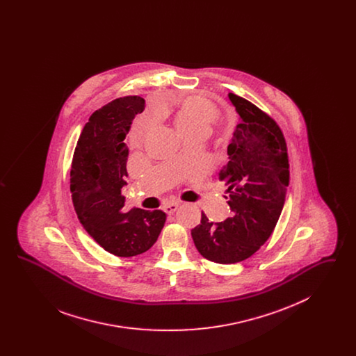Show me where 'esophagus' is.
I'll use <instances>...</instances> for the list:
<instances>
[{"mask_svg": "<svg viewBox=\"0 0 356 356\" xmlns=\"http://www.w3.org/2000/svg\"><path fill=\"white\" fill-rule=\"evenodd\" d=\"M179 205H180L179 203L164 204V205H163V209H164V212H165V213L172 215V213H173V212H175V211L179 208Z\"/></svg>", "mask_w": 356, "mask_h": 356, "instance_id": "obj_1", "label": "esophagus"}]
</instances>
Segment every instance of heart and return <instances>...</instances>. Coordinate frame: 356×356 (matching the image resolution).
<instances>
[{"instance_id": "heart-1", "label": "heart", "mask_w": 356, "mask_h": 356, "mask_svg": "<svg viewBox=\"0 0 356 356\" xmlns=\"http://www.w3.org/2000/svg\"><path fill=\"white\" fill-rule=\"evenodd\" d=\"M219 120V108L203 95L186 96L176 113V125L186 136L196 131H209Z\"/></svg>"}]
</instances>
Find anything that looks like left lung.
I'll return each mask as SVG.
<instances>
[{
    "mask_svg": "<svg viewBox=\"0 0 356 356\" xmlns=\"http://www.w3.org/2000/svg\"><path fill=\"white\" fill-rule=\"evenodd\" d=\"M228 96L241 119L228 145L229 161L219 172L232 213L213 222L202 212L191 231L200 254L219 264L251 257L270 238L289 183L287 143L277 122L252 102Z\"/></svg>",
    "mask_w": 356,
    "mask_h": 356,
    "instance_id": "left-lung-1",
    "label": "left lung"
}]
</instances>
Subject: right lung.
<instances>
[{
    "mask_svg": "<svg viewBox=\"0 0 356 356\" xmlns=\"http://www.w3.org/2000/svg\"><path fill=\"white\" fill-rule=\"evenodd\" d=\"M145 108L140 96H124L95 111L77 141L70 168V192L85 231L109 254L131 257L156 243L167 215L124 209L128 149L124 143L132 121Z\"/></svg>",
    "mask_w": 356,
    "mask_h": 356,
    "instance_id": "add662e5",
    "label": "right lung"
}]
</instances>
